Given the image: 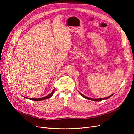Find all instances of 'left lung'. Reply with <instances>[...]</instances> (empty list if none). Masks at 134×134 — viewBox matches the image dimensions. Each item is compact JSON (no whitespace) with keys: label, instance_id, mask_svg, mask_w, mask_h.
<instances>
[{"label":"left lung","instance_id":"8db88e82","mask_svg":"<svg viewBox=\"0 0 134 134\" xmlns=\"http://www.w3.org/2000/svg\"><path fill=\"white\" fill-rule=\"evenodd\" d=\"M80 94L83 97H84L85 98H86V99H90V100H92V101H102V100H103V99H107V98H108L109 97H110L111 96H109V97H106V98H98V99H93V98H88V97H86V96H83V94H81L80 93Z\"/></svg>","mask_w":134,"mask_h":134}]
</instances>
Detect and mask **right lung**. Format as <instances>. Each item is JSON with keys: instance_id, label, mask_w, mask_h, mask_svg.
I'll return each mask as SVG.
<instances>
[{"instance_id": "add662e5", "label": "right lung", "mask_w": 134, "mask_h": 134, "mask_svg": "<svg viewBox=\"0 0 134 134\" xmlns=\"http://www.w3.org/2000/svg\"><path fill=\"white\" fill-rule=\"evenodd\" d=\"M54 92H55V89H53V91L52 92V93H51L50 94L48 95V96H46V97H44L40 98H29V99H30L31 100H33V101H38L44 100V99H48V98H49L51 97H52V95L53 94Z\"/></svg>"}]
</instances>
